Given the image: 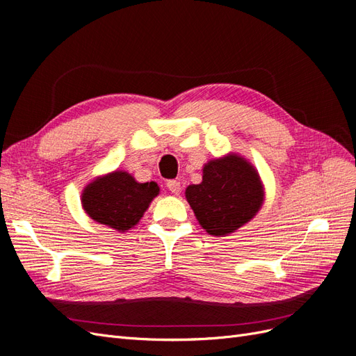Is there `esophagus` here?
<instances>
[{
    "mask_svg": "<svg viewBox=\"0 0 356 356\" xmlns=\"http://www.w3.org/2000/svg\"><path fill=\"white\" fill-rule=\"evenodd\" d=\"M168 188L170 190V193H174V195H178V193L181 191V184H179V181H177V179H170V181H168Z\"/></svg>",
    "mask_w": 356,
    "mask_h": 356,
    "instance_id": "1",
    "label": "esophagus"
}]
</instances>
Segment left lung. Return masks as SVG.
<instances>
[{
    "label": "left lung",
    "mask_w": 356,
    "mask_h": 356,
    "mask_svg": "<svg viewBox=\"0 0 356 356\" xmlns=\"http://www.w3.org/2000/svg\"><path fill=\"white\" fill-rule=\"evenodd\" d=\"M202 170V182L186 188V199L211 236L234 233L261 209L264 186L250 160L229 153L209 160Z\"/></svg>",
    "instance_id": "left-lung-1"
}]
</instances>
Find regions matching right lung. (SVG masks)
<instances>
[{"label":"right lung","mask_w":356,"mask_h":356,"mask_svg":"<svg viewBox=\"0 0 356 356\" xmlns=\"http://www.w3.org/2000/svg\"><path fill=\"white\" fill-rule=\"evenodd\" d=\"M159 193L157 182H138L129 172L115 169L83 188L81 207L93 221L124 233L139 222Z\"/></svg>","instance_id":"obj_1"}]
</instances>
